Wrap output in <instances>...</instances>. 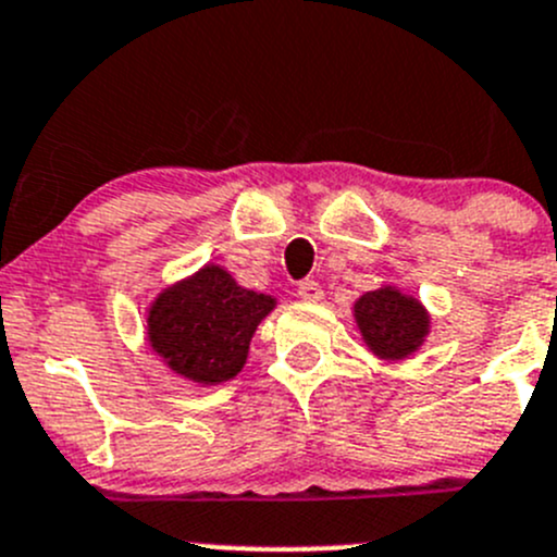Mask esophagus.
I'll use <instances>...</instances> for the list:
<instances>
[{
  "mask_svg": "<svg viewBox=\"0 0 557 557\" xmlns=\"http://www.w3.org/2000/svg\"><path fill=\"white\" fill-rule=\"evenodd\" d=\"M299 296L305 301H321L323 299V290L315 280H301L299 283Z\"/></svg>",
  "mask_w": 557,
  "mask_h": 557,
  "instance_id": "esophagus-1",
  "label": "esophagus"
}]
</instances>
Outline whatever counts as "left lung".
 Masks as SVG:
<instances>
[{
    "label": "left lung",
    "instance_id": "8db88e82",
    "mask_svg": "<svg viewBox=\"0 0 557 557\" xmlns=\"http://www.w3.org/2000/svg\"><path fill=\"white\" fill-rule=\"evenodd\" d=\"M354 315L367 348L388 361L405 359L419 350L430 332V315L422 301L399 294L392 285L367 290L354 305Z\"/></svg>",
    "mask_w": 557,
    "mask_h": 557
}]
</instances>
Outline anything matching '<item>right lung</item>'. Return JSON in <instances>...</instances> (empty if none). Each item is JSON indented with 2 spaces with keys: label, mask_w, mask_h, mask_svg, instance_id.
Returning <instances> with one entry per match:
<instances>
[{
  "label": "right lung",
  "mask_w": 557,
  "mask_h": 557,
  "mask_svg": "<svg viewBox=\"0 0 557 557\" xmlns=\"http://www.w3.org/2000/svg\"><path fill=\"white\" fill-rule=\"evenodd\" d=\"M272 310V296L242 288L225 269L203 267L152 301L147 334L171 370L214 386L245 367L252 334Z\"/></svg>",
  "instance_id": "right-lung-1"
}]
</instances>
